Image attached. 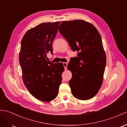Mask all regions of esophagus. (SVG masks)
<instances>
[{
    "instance_id": "esophagus-1",
    "label": "esophagus",
    "mask_w": 127,
    "mask_h": 127,
    "mask_svg": "<svg viewBox=\"0 0 127 127\" xmlns=\"http://www.w3.org/2000/svg\"><path fill=\"white\" fill-rule=\"evenodd\" d=\"M63 65H64V69H66L67 65H68V63H66V62H64V63H63Z\"/></svg>"
}]
</instances>
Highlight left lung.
<instances>
[{
  "mask_svg": "<svg viewBox=\"0 0 127 127\" xmlns=\"http://www.w3.org/2000/svg\"><path fill=\"white\" fill-rule=\"evenodd\" d=\"M59 31L71 50L79 52L68 65L72 95L82 100L92 98L101 86L106 63L100 35L92 24L82 20L63 21Z\"/></svg>",
  "mask_w": 127,
  "mask_h": 127,
  "instance_id": "8db88e82",
  "label": "left lung"
}]
</instances>
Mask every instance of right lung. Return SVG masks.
Here are the masks:
<instances>
[{
  "label": "right lung",
  "mask_w": 127,
  "mask_h": 127,
  "mask_svg": "<svg viewBox=\"0 0 127 127\" xmlns=\"http://www.w3.org/2000/svg\"><path fill=\"white\" fill-rule=\"evenodd\" d=\"M60 22L40 24L27 32L21 41L19 61L24 84L42 101L55 99L62 83L63 63H52L45 58L49 52L53 53L52 42Z\"/></svg>",
  "instance_id": "add662e5"
}]
</instances>
